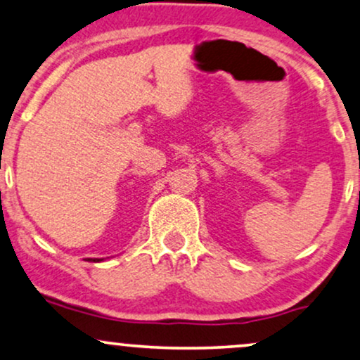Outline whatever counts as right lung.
Wrapping results in <instances>:
<instances>
[{
  "instance_id": "obj_1",
  "label": "right lung",
  "mask_w": 360,
  "mask_h": 360,
  "mask_svg": "<svg viewBox=\"0 0 360 360\" xmlns=\"http://www.w3.org/2000/svg\"><path fill=\"white\" fill-rule=\"evenodd\" d=\"M103 259H93V262H101Z\"/></svg>"
}]
</instances>
